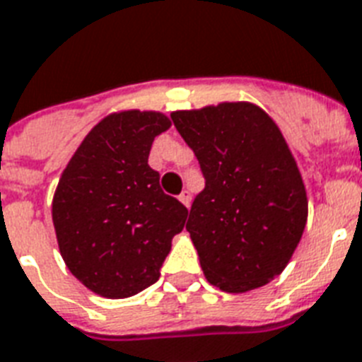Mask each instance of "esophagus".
Here are the masks:
<instances>
[{
  "label": "esophagus",
  "mask_w": 362,
  "mask_h": 362,
  "mask_svg": "<svg viewBox=\"0 0 362 362\" xmlns=\"http://www.w3.org/2000/svg\"><path fill=\"white\" fill-rule=\"evenodd\" d=\"M179 202H181L185 207H190V202H192V194H190V190H183V192L179 194Z\"/></svg>",
  "instance_id": "obj_1"
}]
</instances>
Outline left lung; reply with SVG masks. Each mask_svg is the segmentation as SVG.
Segmentation results:
<instances>
[{
    "mask_svg": "<svg viewBox=\"0 0 362 362\" xmlns=\"http://www.w3.org/2000/svg\"><path fill=\"white\" fill-rule=\"evenodd\" d=\"M172 121L205 177L187 222L205 279L226 293L262 288L286 269L308 216L284 136L252 103L177 110Z\"/></svg>",
    "mask_w": 362,
    "mask_h": 362,
    "instance_id": "obj_1",
    "label": "left lung"
}]
</instances>
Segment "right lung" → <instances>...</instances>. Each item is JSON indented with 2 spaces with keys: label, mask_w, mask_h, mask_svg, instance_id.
<instances>
[{
  "label": "right lung",
  "mask_w": 362,
  "mask_h": 362,
  "mask_svg": "<svg viewBox=\"0 0 362 362\" xmlns=\"http://www.w3.org/2000/svg\"><path fill=\"white\" fill-rule=\"evenodd\" d=\"M172 121L123 110L100 119L57 183L52 221L59 252L88 290L106 299L140 293L160 276L189 211L164 194L149 164L153 140Z\"/></svg>",
  "instance_id": "obj_1"
}]
</instances>
